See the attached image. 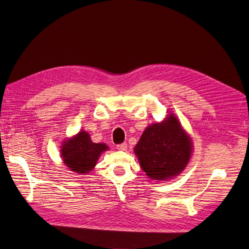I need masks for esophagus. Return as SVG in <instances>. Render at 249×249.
Segmentation results:
<instances>
[{
    "label": "esophagus",
    "mask_w": 249,
    "mask_h": 249,
    "mask_svg": "<svg viewBox=\"0 0 249 249\" xmlns=\"http://www.w3.org/2000/svg\"><path fill=\"white\" fill-rule=\"evenodd\" d=\"M117 148L119 149V150H126L127 149V144L126 143H121V144H119V145H117Z\"/></svg>",
    "instance_id": "esophagus-1"
}]
</instances>
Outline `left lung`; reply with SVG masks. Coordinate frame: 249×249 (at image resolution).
<instances>
[{
  "label": "left lung",
  "instance_id": "obj_1",
  "mask_svg": "<svg viewBox=\"0 0 249 249\" xmlns=\"http://www.w3.org/2000/svg\"><path fill=\"white\" fill-rule=\"evenodd\" d=\"M193 142L177 116L168 114L160 123L149 125L134 147L142 171L154 180L178 176L188 165Z\"/></svg>",
  "mask_w": 249,
  "mask_h": 249
}]
</instances>
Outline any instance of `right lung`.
Returning a JSON list of instances; mask_svg holds the SVG:
<instances>
[{
	"label": "right lung",
	"mask_w": 249,
	"mask_h": 249,
	"mask_svg": "<svg viewBox=\"0 0 249 249\" xmlns=\"http://www.w3.org/2000/svg\"><path fill=\"white\" fill-rule=\"evenodd\" d=\"M108 149V145L93 142L89 134L85 130H81L77 134L61 143L60 156L63 163L71 172L87 175L96 166L101 154Z\"/></svg>",
	"instance_id": "1"
}]
</instances>
